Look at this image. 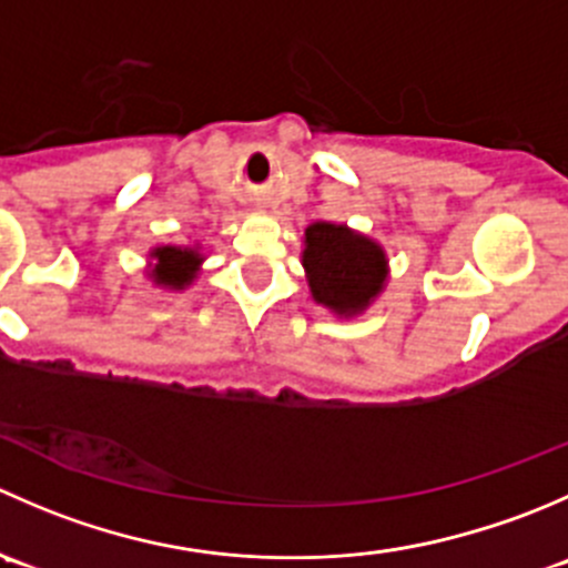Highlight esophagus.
Returning <instances> with one entry per match:
<instances>
[{"label":"esophagus","instance_id":"obj_1","mask_svg":"<svg viewBox=\"0 0 568 568\" xmlns=\"http://www.w3.org/2000/svg\"><path fill=\"white\" fill-rule=\"evenodd\" d=\"M257 203H261V197H257Z\"/></svg>","mask_w":568,"mask_h":568}]
</instances>
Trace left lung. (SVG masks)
<instances>
[{
  "label": "left lung",
  "mask_w": 568,
  "mask_h": 568,
  "mask_svg": "<svg viewBox=\"0 0 568 568\" xmlns=\"http://www.w3.org/2000/svg\"><path fill=\"white\" fill-rule=\"evenodd\" d=\"M313 300L337 313H357L374 300L385 283V252L371 239L343 225L316 222L305 233V255Z\"/></svg>",
  "instance_id": "8db88e82"
}]
</instances>
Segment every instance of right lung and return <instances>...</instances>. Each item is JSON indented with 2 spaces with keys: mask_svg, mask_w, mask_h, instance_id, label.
<instances>
[{
  "mask_svg": "<svg viewBox=\"0 0 568 568\" xmlns=\"http://www.w3.org/2000/svg\"><path fill=\"white\" fill-rule=\"evenodd\" d=\"M153 255H156V268H153L156 283L170 285V288H183V285L194 280L200 263V255L194 250L159 247Z\"/></svg>",
  "mask_w": 568,
  "mask_h": 568,
  "instance_id": "add662e5",
  "label": "right lung"
}]
</instances>
